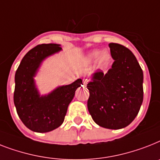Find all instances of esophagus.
Returning <instances> with one entry per match:
<instances>
[{
  "instance_id": "34e87169",
  "label": "esophagus",
  "mask_w": 160,
  "mask_h": 160,
  "mask_svg": "<svg viewBox=\"0 0 160 160\" xmlns=\"http://www.w3.org/2000/svg\"><path fill=\"white\" fill-rule=\"evenodd\" d=\"M87 82H88V81H87V80H83V84H84V85H86Z\"/></svg>"
}]
</instances>
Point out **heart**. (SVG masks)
Segmentation results:
<instances>
[{
  "label": "heart",
  "instance_id": "heart-1",
  "mask_svg": "<svg viewBox=\"0 0 160 160\" xmlns=\"http://www.w3.org/2000/svg\"><path fill=\"white\" fill-rule=\"evenodd\" d=\"M97 61V66L99 68L106 67L111 61V55L108 51H102L101 52L100 50H94L91 52L87 54L85 57V62L88 63H91V62Z\"/></svg>",
  "mask_w": 160,
  "mask_h": 160
}]
</instances>
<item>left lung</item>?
Wrapping results in <instances>:
<instances>
[{
	"instance_id": "obj_1",
	"label": "left lung",
	"mask_w": 160,
	"mask_h": 160,
	"mask_svg": "<svg viewBox=\"0 0 160 160\" xmlns=\"http://www.w3.org/2000/svg\"><path fill=\"white\" fill-rule=\"evenodd\" d=\"M113 63L106 74L97 70L87 84V106L96 124L118 130L132 123L143 102V71L132 51L109 43Z\"/></svg>"
}]
</instances>
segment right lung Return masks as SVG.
Segmentation results:
<instances>
[{"mask_svg": "<svg viewBox=\"0 0 160 160\" xmlns=\"http://www.w3.org/2000/svg\"><path fill=\"white\" fill-rule=\"evenodd\" d=\"M62 50L60 44L38 45L26 53L15 72L14 103L22 122L33 132L45 133L62 125L76 90L82 84L77 79L48 93H40L34 78L42 62Z\"/></svg>", "mask_w": 160, "mask_h": 160, "instance_id": "add662e5", "label": "right lung"}]
</instances>
